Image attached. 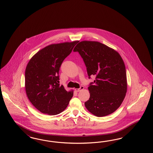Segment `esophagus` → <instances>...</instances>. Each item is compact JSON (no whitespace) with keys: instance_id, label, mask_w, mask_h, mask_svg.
<instances>
[{"instance_id":"1","label":"esophagus","mask_w":153,"mask_h":153,"mask_svg":"<svg viewBox=\"0 0 153 153\" xmlns=\"http://www.w3.org/2000/svg\"><path fill=\"white\" fill-rule=\"evenodd\" d=\"M83 89H84V87H83V86H81L79 88H76V89H75V91H76V92H79V91L82 90Z\"/></svg>"}]
</instances>
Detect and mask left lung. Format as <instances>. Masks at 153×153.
Returning <instances> with one entry per match:
<instances>
[{"label":"left lung","mask_w":153,"mask_h":153,"mask_svg":"<svg viewBox=\"0 0 153 153\" xmlns=\"http://www.w3.org/2000/svg\"><path fill=\"white\" fill-rule=\"evenodd\" d=\"M83 58L89 78L96 76L88 89L86 109L97 117L111 114L120 107L127 89L125 65L120 54L111 48L94 41L79 42L74 47Z\"/></svg>","instance_id":"obj_1"}]
</instances>
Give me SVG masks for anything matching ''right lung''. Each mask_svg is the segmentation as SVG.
Wrapping results in <instances>:
<instances>
[{
	"label": "right lung",
	"mask_w": 153,
	"mask_h": 153,
	"mask_svg": "<svg viewBox=\"0 0 153 153\" xmlns=\"http://www.w3.org/2000/svg\"><path fill=\"white\" fill-rule=\"evenodd\" d=\"M79 41L53 44L42 48L29 60L25 70V90L28 99L37 110L56 115L67 107L74 91L59 84L63 61Z\"/></svg>",
	"instance_id": "1"
}]
</instances>
